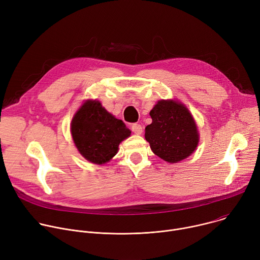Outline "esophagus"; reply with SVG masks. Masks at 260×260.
Wrapping results in <instances>:
<instances>
[{
	"instance_id": "1",
	"label": "esophagus",
	"mask_w": 260,
	"mask_h": 260,
	"mask_svg": "<svg viewBox=\"0 0 260 260\" xmlns=\"http://www.w3.org/2000/svg\"><path fill=\"white\" fill-rule=\"evenodd\" d=\"M132 131L136 134V135H141L143 133V127L141 124L139 123H134L132 125Z\"/></svg>"
}]
</instances>
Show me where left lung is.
Masks as SVG:
<instances>
[{"instance_id": "left-lung-1", "label": "left lung", "mask_w": 260, "mask_h": 260, "mask_svg": "<svg viewBox=\"0 0 260 260\" xmlns=\"http://www.w3.org/2000/svg\"><path fill=\"white\" fill-rule=\"evenodd\" d=\"M152 123L145 128V139L161 159L175 164L197 149L199 132L189 110L178 101L160 100L150 111Z\"/></svg>"}]
</instances>
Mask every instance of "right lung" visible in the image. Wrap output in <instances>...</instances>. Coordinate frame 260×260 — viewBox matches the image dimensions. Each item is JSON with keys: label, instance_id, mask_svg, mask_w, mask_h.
<instances>
[{"label": "right lung", "instance_id": "right-lung-1", "mask_svg": "<svg viewBox=\"0 0 260 260\" xmlns=\"http://www.w3.org/2000/svg\"><path fill=\"white\" fill-rule=\"evenodd\" d=\"M71 133L80 154L95 165L116 155L119 144L131 136L122 120L110 114L99 101L91 100L84 102L74 115Z\"/></svg>", "mask_w": 260, "mask_h": 260}]
</instances>
